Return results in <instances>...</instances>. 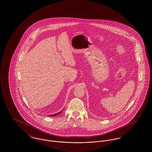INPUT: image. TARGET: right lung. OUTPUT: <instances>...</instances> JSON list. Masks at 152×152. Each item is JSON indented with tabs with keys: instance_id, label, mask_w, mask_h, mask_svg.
Listing matches in <instances>:
<instances>
[{
	"instance_id": "1",
	"label": "right lung",
	"mask_w": 152,
	"mask_h": 152,
	"mask_svg": "<svg viewBox=\"0 0 152 152\" xmlns=\"http://www.w3.org/2000/svg\"><path fill=\"white\" fill-rule=\"evenodd\" d=\"M63 110L61 111V112H59L58 113H56V114H52V115H49V117H54V116H56V115H58V114H59L60 113H61V112L63 111Z\"/></svg>"
}]
</instances>
